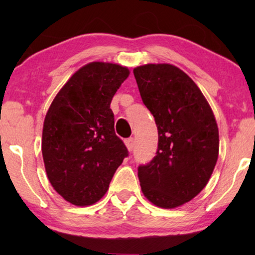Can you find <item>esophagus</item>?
Here are the masks:
<instances>
[{
  "mask_svg": "<svg viewBox=\"0 0 255 255\" xmlns=\"http://www.w3.org/2000/svg\"><path fill=\"white\" fill-rule=\"evenodd\" d=\"M125 145H127V147H128V151H130V152L133 151L134 145H135L134 139H133V138H128V139H127V140H125Z\"/></svg>",
  "mask_w": 255,
  "mask_h": 255,
  "instance_id": "34e87169",
  "label": "esophagus"
}]
</instances>
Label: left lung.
Listing matches in <instances>:
<instances>
[{
  "instance_id": "1",
  "label": "left lung",
  "mask_w": 255,
  "mask_h": 255,
  "mask_svg": "<svg viewBox=\"0 0 255 255\" xmlns=\"http://www.w3.org/2000/svg\"><path fill=\"white\" fill-rule=\"evenodd\" d=\"M133 74L159 134L156 155L138 167L141 191L156 207H180L207 186L217 162L214 113L196 83L175 66L147 64Z\"/></svg>"
}]
</instances>
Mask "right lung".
Listing matches in <instances>:
<instances>
[{"mask_svg":"<svg viewBox=\"0 0 255 255\" xmlns=\"http://www.w3.org/2000/svg\"><path fill=\"white\" fill-rule=\"evenodd\" d=\"M130 74L123 66L94 61L72 75L44 121L41 152L48 180L69 203L87 207L107 193L128 155L115 133L111 100Z\"/></svg>","mask_w":255,"mask_h":255,"instance_id":"1","label":"right lung"}]
</instances>
